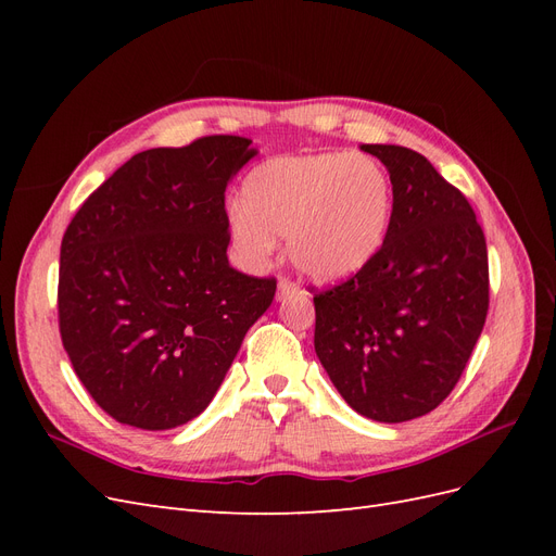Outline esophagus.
Instances as JSON below:
<instances>
[{"label":"esophagus","mask_w":556,"mask_h":556,"mask_svg":"<svg viewBox=\"0 0 556 556\" xmlns=\"http://www.w3.org/2000/svg\"><path fill=\"white\" fill-rule=\"evenodd\" d=\"M294 292H296V288H294V282H292V280H288V278H280V280H278V292H276L278 301L288 299V296H290V294H294Z\"/></svg>","instance_id":"1"}]
</instances>
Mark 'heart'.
I'll use <instances>...</instances> for the list:
<instances>
[{"label": "heart", "mask_w": 556, "mask_h": 556, "mask_svg": "<svg viewBox=\"0 0 556 556\" xmlns=\"http://www.w3.org/2000/svg\"><path fill=\"white\" fill-rule=\"evenodd\" d=\"M392 180L364 153L280 155L252 169L241 204L229 211V233L239 255L260 266L288 237L301 274L333 282L359 274L390 231Z\"/></svg>", "instance_id": "1"}]
</instances>
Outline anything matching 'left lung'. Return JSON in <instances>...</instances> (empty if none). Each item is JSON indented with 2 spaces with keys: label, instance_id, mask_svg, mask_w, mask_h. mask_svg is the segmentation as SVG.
Returning <instances> with one entry per match:
<instances>
[{
  "label": "left lung",
  "instance_id": "left-lung-1",
  "mask_svg": "<svg viewBox=\"0 0 556 556\" xmlns=\"http://www.w3.org/2000/svg\"><path fill=\"white\" fill-rule=\"evenodd\" d=\"M392 180V223L359 274L313 292L315 352L350 408L408 422L459 382L490 308L476 211L433 164L403 146H362Z\"/></svg>",
  "mask_w": 556,
  "mask_h": 556
}]
</instances>
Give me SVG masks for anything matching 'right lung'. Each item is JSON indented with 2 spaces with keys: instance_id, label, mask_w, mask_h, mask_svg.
<instances>
[{
  "instance_id": "obj_1",
  "label": "right lung",
  "mask_w": 556,
  "mask_h": 556,
  "mask_svg": "<svg viewBox=\"0 0 556 556\" xmlns=\"http://www.w3.org/2000/svg\"><path fill=\"white\" fill-rule=\"evenodd\" d=\"M250 139L213 134L127 160L66 227L58 323L66 355L115 422L164 431L215 396L276 278L229 266V178Z\"/></svg>"
}]
</instances>
